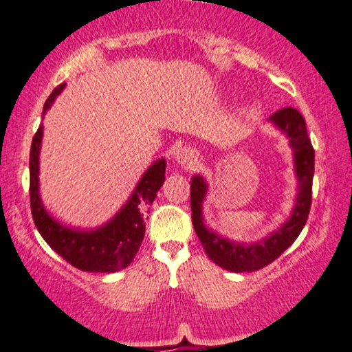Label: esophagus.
Wrapping results in <instances>:
<instances>
[{
	"label": "esophagus",
	"mask_w": 352,
	"mask_h": 352,
	"mask_svg": "<svg viewBox=\"0 0 352 352\" xmlns=\"http://www.w3.org/2000/svg\"><path fill=\"white\" fill-rule=\"evenodd\" d=\"M175 159H177V162L184 167H191V166H195V162H197V155H195L193 151L188 148L180 149L179 153H177Z\"/></svg>",
	"instance_id": "34e87169"
}]
</instances>
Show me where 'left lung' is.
<instances>
[{"label": "left lung", "mask_w": 352, "mask_h": 352, "mask_svg": "<svg viewBox=\"0 0 352 352\" xmlns=\"http://www.w3.org/2000/svg\"><path fill=\"white\" fill-rule=\"evenodd\" d=\"M271 120L291 138V146L296 155V172L300 184L294 212H292L291 219L278 232L266 240H261L260 243H255V245L230 243L229 240L221 239L214 232H209L204 228L201 219V201L204 193H206V185H204V180L199 175H195L191 179L190 204L195 232H197L203 250L206 252L209 260L214 261L221 268L232 271V273L258 271L273 263L276 258L281 256L284 250L291 247L294 240L299 237L307 219H309L310 206H312L315 153L312 141L307 135L305 120L292 107H286V109L276 112Z\"/></svg>", "instance_id": "obj_1"}]
</instances>
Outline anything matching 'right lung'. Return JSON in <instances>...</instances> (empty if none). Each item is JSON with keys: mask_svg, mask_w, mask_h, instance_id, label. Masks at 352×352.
Returning <instances> with one entry per match:
<instances>
[{"mask_svg": "<svg viewBox=\"0 0 352 352\" xmlns=\"http://www.w3.org/2000/svg\"><path fill=\"white\" fill-rule=\"evenodd\" d=\"M63 87L65 84H60L53 89L43 105V113L47 112L53 99L63 91ZM42 130L40 124L32 138L29 161V195L35 228L48 245L74 268L94 273H113L126 268L136 256L144 239L146 212H149V206L166 180V161L161 159L149 167L138 184L131 199L113 217V221L91 232L69 230L47 214L38 198V151L42 143Z\"/></svg>", "mask_w": 352, "mask_h": 352, "instance_id": "add662e5", "label": "right lung"}]
</instances>
